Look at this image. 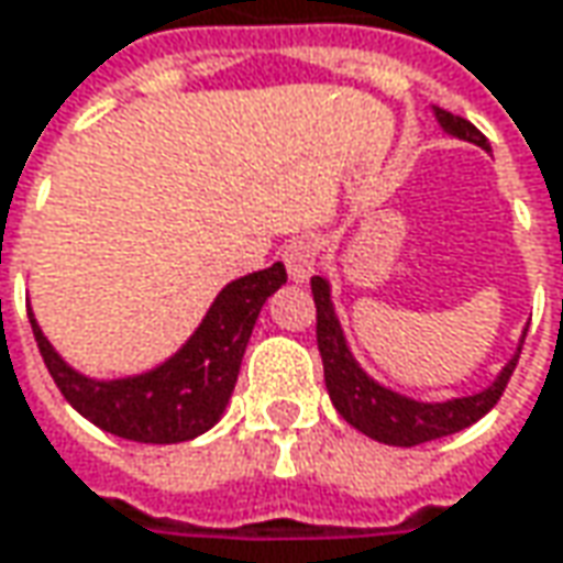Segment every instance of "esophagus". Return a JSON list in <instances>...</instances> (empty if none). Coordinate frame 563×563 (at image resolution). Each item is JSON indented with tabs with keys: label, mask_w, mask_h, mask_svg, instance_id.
Returning <instances> with one entry per match:
<instances>
[{
	"label": "esophagus",
	"mask_w": 563,
	"mask_h": 563,
	"mask_svg": "<svg viewBox=\"0 0 563 563\" xmlns=\"http://www.w3.org/2000/svg\"><path fill=\"white\" fill-rule=\"evenodd\" d=\"M316 244L310 238H294L285 244L282 250V260H285V266H288V275H291V282L297 285H303V282H310V275L316 272Z\"/></svg>",
	"instance_id": "obj_1"
}]
</instances>
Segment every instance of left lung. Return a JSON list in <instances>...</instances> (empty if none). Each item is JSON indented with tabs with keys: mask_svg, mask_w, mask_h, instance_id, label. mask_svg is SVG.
I'll return each mask as SVG.
<instances>
[{
	"mask_svg": "<svg viewBox=\"0 0 563 563\" xmlns=\"http://www.w3.org/2000/svg\"><path fill=\"white\" fill-rule=\"evenodd\" d=\"M432 112H435V121L442 124L444 134H451L457 141L476 143L483 150H492L486 137L466 119L451 115V112H444L439 106H432ZM310 288H313L316 300V344H319V354H322L329 398L335 404L338 413L351 422L354 429H360L363 435H369V439H376L382 444H395V448H413V444L435 442V439L454 435V432L473 426L476 420H483L488 410L498 404V398L505 395V385H508L510 373L517 366L523 341H520L517 354L505 363V369L498 373V378L488 388L476 391V395L451 400L407 398V395H400L395 388L376 382L357 363L347 338H344V329L338 322L329 278L313 275Z\"/></svg>",
	"mask_w": 563,
	"mask_h": 563,
	"instance_id": "left-lung-1",
	"label": "left lung"
}]
</instances>
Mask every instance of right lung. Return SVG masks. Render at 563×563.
I'll return each mask as SVG.
<instances>
[{
  "instance_id": "right-lung-1",
  "label": "right lung",
  "mask_w": 563,
  "mask_h": 563,
  "mask_svg": "<svg viewBox=\"0 0 563 563\" xmlns=\"http://www.w3.org/2000/svg\"><path fill=\"white\" fill-rule=\"evenodd\" d=\"M288 282L282 263L228 282L206 310L203 322L159 366L121 378H93L68 366L31 316L33 338L58 391L80 417L119 439L178 444L203 435L222 420L256 316Z\"/></svg>"
}]
</instances>
